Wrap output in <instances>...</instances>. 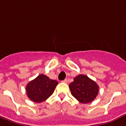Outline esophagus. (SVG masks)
<instances>
[{
  "label": "esophagus",
  "instance_id": "34e87169",
  "mask_svg": "<svg viewBox=\"0 0 126 126\" xmlns=\"http://www.w3.org/2000/svg\"><path fill=\"white\" fill-rule=\"evenodd\" d=\"M62 83H68V79H64V80H63V81H62Z\"/></svg>",
  "mask_w": 126,
  "mask_h": 126
}]
</instances>
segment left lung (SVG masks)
<instances>
[{
  "label": "left lung",
  "instance_id": "1",
  "mask_svg": "<svg viewBox=\"0 0 126 126\" xmlns=\"http://www.w3.org/2000/svg\"><path fill=\"white\" fill-rule=\"evenodd\" d=\"M69 88L73 96L81 103H91L96 98L98 93V85L89 78L79 74L70 83Z\"/></svg>",
  "mask_w": 126,
  "mask_h": 126
}]
</instances>
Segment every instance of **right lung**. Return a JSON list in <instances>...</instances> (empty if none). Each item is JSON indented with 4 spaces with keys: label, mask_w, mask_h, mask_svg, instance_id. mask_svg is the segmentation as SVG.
Here are the masks:
<instances>
[{
    "label": "right lung",
    "mask_w": 126,
    "mask_h": 126,
    "mask_svg": "<svg viewBox=\"0 0 126 126\" xmlns=\"http://www.w3.org/2000/svg\"><path fill=\"white\" fill-rule=\"evenodd\" d=\"M58 81L50 79L44 74L38 76L26 85L28 98L35 103H41L46 100L53 93Z\"/></svg>",
    "instance_id": "add662e5"
}]
</instances>
